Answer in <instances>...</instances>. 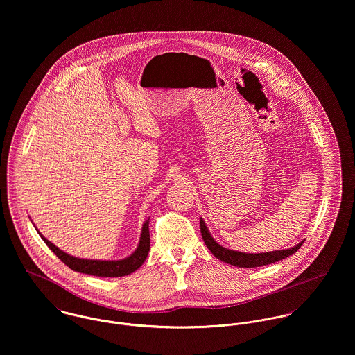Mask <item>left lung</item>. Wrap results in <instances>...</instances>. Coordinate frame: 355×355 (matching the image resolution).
<instances>
[{"mask_svg": "<svg viewBox=\"0 0 355 355\" xmlns=\"http://www.w3.org/2000/svg\"><path fill=\"white\" fill-rule=\"evenodd\" d=\"M200 230H201L204 243L207 245V248L211 250V253L216 259H219L230 266L239 267V268H256V267L272 264V263H276L279 260H283V259L294 254L304 243V241H302V242L297 243L295 246L283 249V250H274V252H266V253H245V252L232 250V249H227V248L219 245L211 236L202 218H200Z\"/></svg>", "mask_w": 355, "mask_h": 355, "instance_id": "1", "label": "left lung"}]
</instances>
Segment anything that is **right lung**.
Instances as JSON below:
<instances>
[{
  "mask_svg": "<svg viewBox=\"0 0 355 355\" xmlns=\"http://www.w3.org/2000/svg\"><path fill=\"white\" fill-rule=\"evenodd\" d=\"M150 218L146 219L143 223L141 234H140V241L135 252L121 260H89V259H80L71 256L61 250L58 246H55L53 242H50L46 236H42L40 230L37 229L40 238L44 241V243L54 252V254L64 263L67 264L71 270L80 272V274H87V275L102 276V277H119V276H126L135 271H137L141 264L146 261L148 252H150Z\"/></svg>",
  "mask_w": 355,
  "mask_h": 355,
  "instance_id": "right-lung-1",
  "label": "right lung"
}]
</instances>
